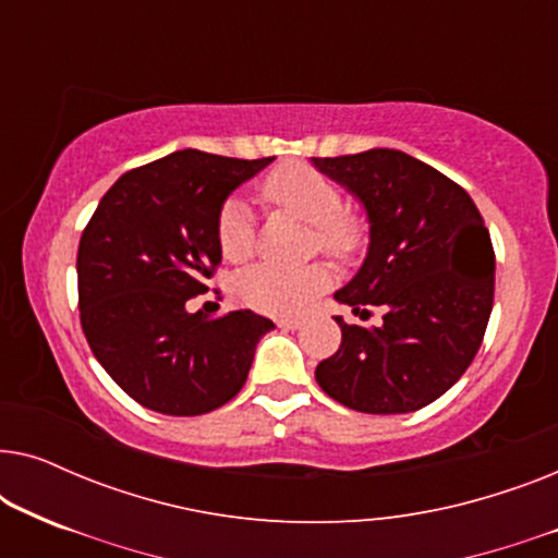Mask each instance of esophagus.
<instances>
[{"label": "esophagus", "instance_id": "1", "mask_svg": "<svg viewBox=\"0 0 558 558\" xmlns=\"http://www.w3.org/2000/svg\"><path fill=\"white\" fill-rule=\"evenodd\" d=\"M279 327H281V330H300V327H302V319H296V317H284V319H279Z\"/></svg>", "mask_w": 558, "mask_h": 558}]
</instances>
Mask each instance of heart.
<instances>
[{"instance_id":"1","label":"heart","mask_w":558,"mask_h":558,"mask_svg":"<svg viewBox=\"0 0 558 558\" xmlns=\"http://www.w3.org/2000/svg\"><path fill=\"white\" fill-rule=\"evenodd\" d=\"M262 201L269 208L300 218L310 226V251L348 262L361 251L365 241V223L357 213L342 208V193L327 174L304 165H287L274 170L262 182ZM218 248L226 262L243 264L254 254L256 228L246 203L228 201L220 208ZM327 284L323 264H307L300 269L279 266H251L235 281V294L243 304L264 315H296L307 307L312 296Z\"/></svg>"}]
</instances>
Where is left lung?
Wrapping results in <instances>:
<instances>
[{
  "label": "left lung",
  "mask_w": 558,
  "mask_h": 558,
  "mask_svg": "<svg viewBox=\"0 0 558 558\" xmlns=\"http://www.w3.org/2000/svg\"><path fill=\"white\" fill-rule=\"evenodd\" d=\"M363 203L368 256L335 300L384 325L338 319V353L315 378L363 414H409L449 391L483 345L495 294V251L477 205L422 159L399 149L312 157Z\"/></svg>",
  "instance_id": "1"
}]
</instances>
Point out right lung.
I'll use <instances>...</instances> for the list:
<instances>
[{"mask_svg":"<svg viewBox=\"0 0 558 558\" xmlns=\"http://www.w3.org/2000/svg\"><path fill=\"white\" fill-rule=\"evenodd\" d=\"M274 157L172 151L121 174L78 243L81 327L96 361L144 409L197 416L241 391L269 317L187 312L220 264L226 197ZM218 294V292H216Z\"/></svg>","mask_w":558,"mask_h":558,"instance_id":"obj_1","label":"right lung"}]
</instances>
